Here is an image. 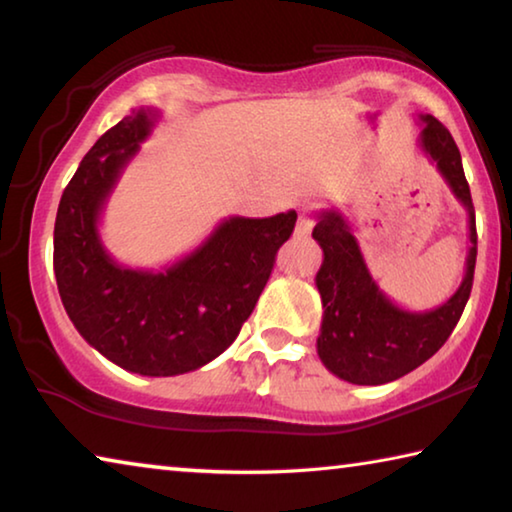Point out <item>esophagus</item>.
Returning a JSON list of instances; mask_svg holds the SVG:
<instances>
[{"mask_svg":"<svg viewBox=\"0 0 512 512\" xmlns=\"http://www.w3.org/2000/svg\"><path fill=\"white\" fill-rule=\"evenodd\" d=\"M311 228H314V219H311V216H307V214H300V219L296 223V230H293V235H296V237H307L309 232H311Z\"/></svg>","mask_w":512,"mask_h":512,"instance_id":"1","label":"esophagus"}]
</instances>
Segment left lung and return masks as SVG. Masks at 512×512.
Returning a JSON list of instances; mask_svg holds the SVG:
<instances>
[{
  "mask_svg": "<svg viewBox=\"0 0 512 512\" xmlns=\"http://www.w3.org/2000/svg\"><path fill=\"white\" fill-rule=\"evenodd\" d=\"M420 149L436 164L447 187L467 212L470 250L461 287L443 305L409 311L377 287L361 255L352 225L339 210H323L311 237L323 248L316 287L323 300V323L316 341L323 366L339 379L379 386L404 377L443 348L461 318L474 280L476 221L461 151L436 117L420 115Z\"/></svg>",
  "mask_w": 512,
  "mask_h": 512,
  "instance_id": "left-lung-1",
  "label": "left lung"
}]
</instances>
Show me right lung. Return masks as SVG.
Instances as JSON below:
<instances>
[{"label": "right lung", "mask_w": 512, "mask_h": 512, "mask_svg": "<svg viewBox=\"0 0 512 512\" xmlns=\"http://www.w3.org/2000/svg\"><path fill=\"white\" fill-rule=\"evenodd\" d=\"M158 117L133 110L81 160L58 205L54 273L69 320L94 350L128 372L173 377L205 366L237 339L298 214L230 216L164 271L117 264L99 219Z\"/></svg>", "instance_id": "1"}]
</instances>
